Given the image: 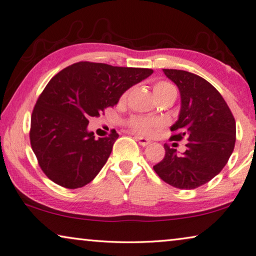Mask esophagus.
I'll list each match as a JSON object with an SVG mask.
<instances>
[{
	"instance_id": "esophagus-1",
	"label": "esophagus",
	"mask_w": 256,
	"mask_h": 256,
	"mask_svg": "<svg viewBox=\"0 0 256 256\" xmlns=\"http://www.w3.org/2000/svg\"><path fill=\"white\" fill-rule=\"evenodd\" d=\"M135 140L138 142V143L142 145V146H146V145L150 144V140L145 138V137L142 136H135Z\"/></svg>"
}]
</instances>
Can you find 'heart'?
Returning a JSON list of instances; mask_svg holds the SVG:
<instances>
[{
    "mask_svg": "<svg viewBox=\"0 0 256 256\" xmlns=\"http://www.w3.org/2000/svg\"><path fill=\"white\" fill-rule=\"evenodd\" d=\"M153 94H154L156 100H159L161 97L172 95V94H175L176 95V89L170 82L160 80L153 84ZM126 97H127V92L122 94L121 100H124ZM126 124H127L129 129H132V132L137 134H140V135H150L156 129L160 128L162 124H161L159 119H153V118H146L142 116H132L127 120Z\"/></svg>",
    "mask_w": 256,
    "mask_h": 256,
    "instance_id": "b5f03b06",
    "label": "heart"
}]
</instances>
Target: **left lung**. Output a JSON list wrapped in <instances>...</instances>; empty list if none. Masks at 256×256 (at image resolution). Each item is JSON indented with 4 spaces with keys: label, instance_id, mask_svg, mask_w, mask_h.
<instances>
[{
    "label": "left lung",
    "instance_id": "obj_1",
    "mask_svg": "<svg viewBox=\"0 0 256 256\" xmlns=\"http://www.w3.org/2000/svg\"><path fill=\"white\" fill-rule=\"evenodd\" d=\"M180 94L178 120L170 140H188L182 154L164 144V159L153 166L169 186L191 190L214 178L226 166L236 143V120L218 90L205 78L182 70L164 68Z\"/></svg>",
    "mask_w": 256,
    "mask_h": 256
}]
</instances>
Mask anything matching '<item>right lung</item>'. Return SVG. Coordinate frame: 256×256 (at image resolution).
I'll list each match as a JSON object with an SVG mask.
<instances>
[{"instance_id":"right-lung-1","label":"right lung","mask_w":256,"mask_h":256,"mask_svg":"<svg viewBox=\"0 0 256 256\" xmlns=\"http://www.w3.org/2000/svg\"><path fill=\"white\" fill-rule=\"evenodd\" d=\"M151 68L78 62L57 73L43 89L30 116V140L42 172L58 186L78 188L92 182L119 137L114 129L95 138L89 118L114 106Z\"/></svg>"}]
</instances>
